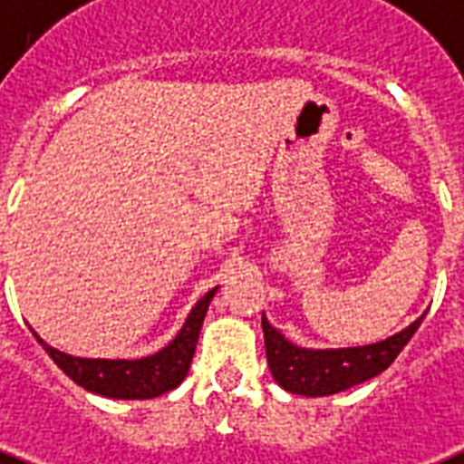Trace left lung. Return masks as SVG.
Returning <instances> with one entry per match:
<instances>
[{
	"label": "left lung",
	"mask_w": 464,
	"mask_h": 464,
	"mask_svg": "<svg viewBox=\"0 0 464 464\" xmlns=\"http://www.w3.org/2000/svg\"><path fill=\"white\" fill-rule=\"evenodd\" d=\"M423 314L416 322L394 334L390 339L353 348H303L290 343L276 326L261 317L266 341V361L273 380L293 394L303 397H326L343 392L348 387L361 385L375 378L392 365L400 351L409 343L421 324Z\"/></svg>",
	"instance_id": "obj_1"
}]
</instances>
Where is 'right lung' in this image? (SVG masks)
<instances>
[{
    "instance_id": "add662e5",
    "label": "right lung",
    "mask_w": 464,
    "mask_h": 464,
    "mask_svg": "<svg viewBox=\"0 0 464 464\" xmlns=\"http://www.w3.org/2000/svg\"><path fill=\"white\" fill-rule=\"evenodd\" d=\"M218 288L208 290L198 303L193 304L188 317L183 322L181 332L169 341L167 346L145 358L135 361H106V358H74L57 348L48 346L34 332L35 341L45 348V353L55 361L67 378H72L86 392L102 394L111 400H152L160 394L174 390L183 382L191 368L196 343H198L200 326L206 319L208 304Z\"/></svg>"
}]
</instances>
